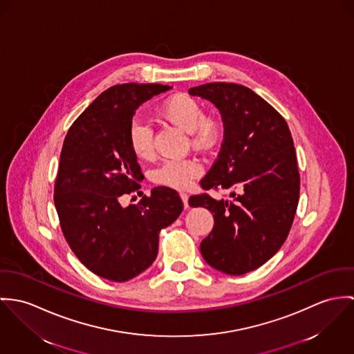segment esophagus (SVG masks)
Masks as SVG:
<instances>
[{
    "label": "esophagus",
    "mask_w": 354,
    "mask_h": 354,
    "mask_svg": "<svg viewBox=\"0 0 354 354\" xmlns=\"http://www.w3.org/2000/svg\"><path fill=\"white\" fill-rule=\"evenodd\" d=\"M180 198L183 201V205H185V209L189 207V196L186 193H180Z\"/></svg>",
    "instance_id": "obj_1"
}]
</instances>
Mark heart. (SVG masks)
<instances>
[{
	"instance_id": "obj_1",
	"label": "heart",
	"mask_w": 354,
	"mask_h": 354,
	"mask_svg": "<svg viewBox=\"0 0 354 354\" xmlns=\"http://www.w3.org/2000/svg\"><path fill=\"white\" fill-rule=\"evenodd\" d=\"M158 115L187 131L190 144L196 149L210 148L218 138V120L205 115L202 104L190 95L176 93L169 96L160 104ZM127 144L136 158L140 160L151 158L153 153L152 129L142 122H133L129 126ZM201 172L202 168L194 160H168L153 171L152 179L161 186L186 189Z\"/></svg>"
}]
</instances>
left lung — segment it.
<instances>
[{
  "label": "left lung",
  "instance_id": "left-lung-1",
  "mask_svg": "<svg viewBox=\"0 0 354 354\" xmlns=\"http://www.w3.org/2000/svg\"><path fill=\"white\" fill-rule=\"evenodd\" d=\"M189 93L212 102L224 123L218 158L201 186L238 192L232 201L190 196L192 207L203 206L214 218L201 254L216 270L245 274L281 248L296 214L300 175L292 134L279 113L247 86L209 82Z\"/></svg>",
  "mask_w": 354,
  "mask_h": 354
}]
</instances>
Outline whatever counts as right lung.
I'll use <instances>...</instances> for the list:
<instances>
[{"label": "right lung", "instance_id": "1", "mask_svg": "<svg viewBox=\"0 0 354 354\" xmlns=\"http://www.w3.org/2000/svg\"><path fill=\"white\" fill-rule=\"evenodd\" d=\"M161 84H120L100 93L71 126L61 152L54 203L64 236L92 273L124 282L156 259L158 234L182 213L169 187L123 207L119 198L138 190L142 174L127 144L136 110L161 92Z\"/></svg>", "mask_w": 354, "mask_h": 354}]
</instances>
